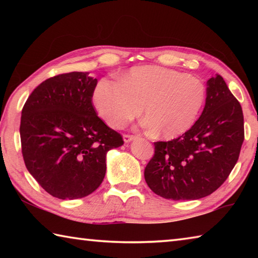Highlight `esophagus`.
Instances as JSON below:
<instances>
[{
    "mask_svg": "<svg viewBox=\"0 0 258 258\" xmlns=\"http://www.w3.org/2000/svg\"><path fill=\"white\" fill-rule=\"evenodd\" d=\"M134 138H135L134 135H131V134H125V135H124V141H125V142H131V141H132V140H133Z\"/></svg>",
    "mask_w": 258,
    "mask_h": 258,
    "instance_id": "34e87169",
    "label": "esophagus"
}]
</instances>
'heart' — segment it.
I'll use <instances>...</instances> for the list:
<instances>
[{
    "label": "heart",
    "instance_id": "obj_1",
    "mask_svg": "<svg viewBox=\"0 0 258 258\" xmlns=\"http://www.w3.org/2000/svg\"><path fill=\"white\" fill-rule=\"evenodd\" d=\"M206 95L204 82L187 73L142 66L130 69L119 82L103 78L95 87L93 100L111 127H123L142 107L148 128L164 139H175L194 126Z\"/></svg>",
    "mask_w": 258,
    "mask_h": 258
}]
</instances>
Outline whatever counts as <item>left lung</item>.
I'll return each mask as SVG.
<instances>
[{
	"instance_id": "left-lung-1",
	"label": "left lung",
	"mask_w": 258,
	"mask_h": 258,
	"mask_svg": "<svg viewBox=\"0 0 258 258\" xmlns=\"http://www.w3.org/2000/svg\"><path fill=\"white\" fill-rule=\"evenodd\" d=\"M244 139L241 106L223 77L207 81L206 104L195 125L171 141L155 142L148 186L165 199L195 200L217 190L237 164Z\"/></svg>"
}]
</instances>
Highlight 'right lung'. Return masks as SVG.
I'll return each instance as SVG.
<instances>
[{"label":"right lung","instance_id":"1","mask_svg":"<svg viewBox=\"0 0 258 258\" xmlns=\"http://www.w3.org/2000/svg\"><path fill=\"white\" fill-rule=\"evenodd\" d=\"M97 78L72 72L41 83L21 111V152L28 172L59 199L86 197L106 175L107 152L123 137L95 111Z\"/></svg>","mask_w":258,"mask_h":258}]
</instances>
